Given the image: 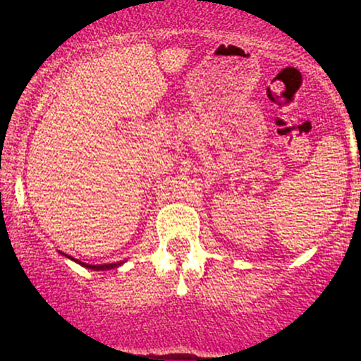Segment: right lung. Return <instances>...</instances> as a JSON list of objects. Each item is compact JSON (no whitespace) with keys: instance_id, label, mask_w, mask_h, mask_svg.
<instances>
[{"instance_id":"obj_1","label":"right lung","mask_w":361,"mask_h":361,"mask_svg":"<svg viewBox=\"0 0 361 361\" xmlns=\"http://www.w3.org/2000/svg\"><path fill=\"white\" fill-rule=\"evenodd\" d=\"M62 255H66V253H62ZM67 258H71V256L68 255H66ZM73 259V258H72ZM73 261H77L78 264H82L83 268H88V269H93V271H105V269H113V268H116V266H120V264H123L121 261L120 263H111V264H87V263H82V261H78V259H73Z\"/></svg>"}]
</instances>
